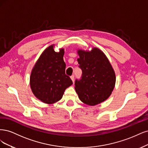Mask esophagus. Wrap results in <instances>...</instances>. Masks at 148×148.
<instances>
[{"label":"esophagus","instance_id":"1","mask_svg":"<svg viewBox=\"0 0 148 148\" xmlns=\"http://www.w3.org/2000/svg\"><path fill=\"white\" fill-rule=\"evenodd\" d=\"M71 80H72V81H73V83H74V75H71Z\"/></svg>","mask_w":148,"mask_h":148}]
</instances>
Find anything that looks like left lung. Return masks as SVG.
<instances>
[{"label": "left lung", "mask_w": 148, "mask_h": 148, "mask_svg": "<svg viewBox=\"0 0 148 148\" xmlns=\"http://www.w3.org/2000/svg\"><path fill=\"white\" fill-rule=\"evenodd\" d=\"M79 67L82 74L75 81V89L81 101L95 106L105 101L115 86L116 75L106 56L98 48L90 51L79 50Z\"/></svg>", "instance_id": "1"}]
</instances>
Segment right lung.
<instances>
[{"instance_id":"add662e5","label":"right lung","mask_w":148,"mask_h":148,"mask_svg":"<svg viewBox=\"0 0 148 148\" xmlns=\"http://www.w3.org/2000/svg\"><path fill=\"white\" fill-rule=\"evenodd\" d=\"M54 45L47 48L41 54L33 68L30 77L32 93L37 98L47 104L60 100L65 90L73 81L65 74L63 60L64 50L55 51Z\"/></svg>"}]
</instances>
